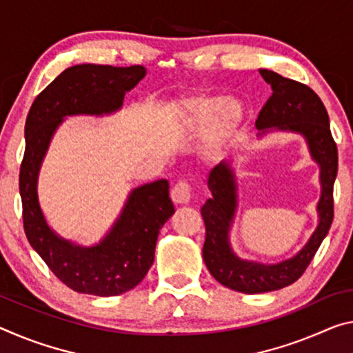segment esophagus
<instances>
[{"instance_id": "esophagus-1", "label": "esophagus", "mask_w": 353, "mask_h": 353, "mask_svg": "<svg viewBox=\"0 0 353 353\" xmlns=\"http://www.w3.org/2000/svg\"><path fill=\"white\" fill-rule=\"evenodd\" d=\"M171 198L176 204H188L192 199V183L185 179L179 181L171 190Z\"/></svg>"}]
</instances>
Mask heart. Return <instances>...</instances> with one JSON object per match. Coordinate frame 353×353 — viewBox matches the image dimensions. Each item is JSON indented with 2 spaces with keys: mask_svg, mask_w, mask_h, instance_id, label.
I'll return each instance as SVG.
<instances>
[{
  "mask_svg": "<svg viewBox=\"0 0 353 353\" xmlns=\"http://www.w3.org/2000/svg\"><path fill=\"white\" fill-rule=\"evenodd\" d=\"M187 114L196 125L209 128L210 146L218 148L225 144L242 121V106L225 97H198L185 105Z\"/></svg>",
  "mask_w": 353,
  "mask_h": 353,
  "instance_id": "1",
  "label": "heart"
}]
</instances>
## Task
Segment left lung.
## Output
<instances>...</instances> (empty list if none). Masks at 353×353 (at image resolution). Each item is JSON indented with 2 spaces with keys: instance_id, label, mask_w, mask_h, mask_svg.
<instances>
[{
  "instance_id": "obj_1",
  "label": "left lung",
  "mask_w": 353,
  "mask_h": 353,
  "mask_svg": "<svg viewBox=\"0 0 353 353\" xmlns=\"http://www.w3.org/2000/svg\"><path fill=\"white\" fill-rule=\"evenodd\" d=\"M259 74L272 86L273 94L262 106L256 127L262 133L272 128L299 132L307 139L312 159L321 165L322 196L317 205L321 221L306 247L292 259L276 265L240 261L228 245V231L236 210L234 174L228 163L215 166L207 179L212 198L201 207L205 225L203 259L218 283L245 294L281 289L303 275L333 223V185L338 174V148L321 97L310 86L276 72L261 69Z\"/></svg>"
}]
</instances>
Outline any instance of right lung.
<instances>
[{
    "label": "right lung",
    "instance_id": "obj_1",
    "mask_svg": "<svg viewBox=\"0 0 353 353\" xmlns=\"http://www.w3.org/2000/svg\"><path fill=\"white\" fill-rule=\"evenodd\" d=\"M146 75L143 65L80 64L65 69L32 102L25 124L20 196L28 242L54 276L80 294L119 295L143 281L155 257L161 226L172 214L165 179L132 192L111 232L92 248L59 239L47 226L37 201V174L50 138L64 116L102 114L121 108L125 91Z\"/></svg>",
    "mask_w": 353,
    "mask_h": 353
}]
</instances>
